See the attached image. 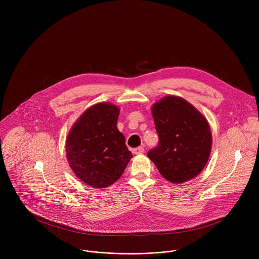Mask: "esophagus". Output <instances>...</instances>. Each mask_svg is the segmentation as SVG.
Listing matches in <instances>:
<instances>
[{
  "label": "esophagus",
  "mask_w": 259,
  "mask_h": 259,
  "mask_svg": "<svg viewBox=\"0 0 259 259\" xmlns=\"http://www.w3.org/2000/svg\"><path fill=\"white\" fill-rule=\"evenodd\" d=\"M132 153L134 155H140V154L144 153V149H143L142 146H138V147H135V149L132 150Z\"/></svg>",
  "instance_id": "obj_1"
}]
</instances>
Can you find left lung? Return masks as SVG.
Segmentation results:
<instances>
[{
	"label": "left lung",
	"instance_id": "obj_1",
	"mask_svg": "<svg viewBox=\"0 0 259 259\" xmlns=\"http://www.w3.org/2000/svg\"><path fill=\"white\" fill-rule=\"evenodd\" d=\"M159 143L147 153L159 172L173 183L196 177L211 151L207 120L187 100L166 96L153 106Z\"/></svg>",
	"mask_w": 259,
	"mask_h": 259
}]
</instances>
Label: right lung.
Here are the masks:
<instances>
[{
	"label": "right lung",
	"mask_w": 259,
	"mask_h": 259,
	"mask_svg": "<svg viewBox=\"0 0 259 259\" xmlns=\"http://www.w3.org/2000/svg\"><path fill=\"white\" fill-rule=\"evenodd\" d=\"M119 114L116 105L97 103L82 115L66 139L70 168L96 189L117 181L132 158L124 135L117 128Z\"/></svg>",
	"instance_id": "obj_1"
}]
</instances>
